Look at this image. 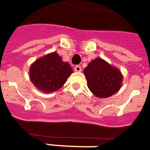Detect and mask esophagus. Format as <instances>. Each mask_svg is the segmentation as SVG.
<instances>
[{
    "label": "esophagus",
    "mask_w": 150,
    "mask_h": 150,
    "mask_svg": "<svg viewBox=\"0 0 150 150\" xmlns=\"http://www.w3.org/2000/svg\"><path fill=\"white\" fill-rule=\"evenodd\" d=\"M74 69L76 72H81V68L80 65H76V66L74 67Z\"/></svg>",
    "instance_id": "1"
}]
</instances>
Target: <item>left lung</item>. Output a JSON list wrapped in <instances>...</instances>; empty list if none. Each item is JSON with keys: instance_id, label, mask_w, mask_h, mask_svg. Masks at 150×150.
Returning a JSON list of instances; mask_svg holds the SVG:
<instances>
[{"instance_id": "obj_1", "label": "left lung", "mask_w": 150, "mask_h": 150, "mask_svg": "<svg viewBox=\"0 0 150 150\" xmlns=\"http://www.w3.org/2000/svg\"><path fill=\"white\" fill-rule=\"evenodd\" d=\"M90 90L98 98H108L118 92L123 76L120 71L101 58L92 60L84 69Z\"/></svg>"}]
</instances>
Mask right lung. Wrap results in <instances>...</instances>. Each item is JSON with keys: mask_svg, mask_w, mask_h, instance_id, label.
<instances>
[{"mask_svg": "<svg viewBox=\"0 0 150 150\" xmlns=\"http://www.w3.org/2000/svg\"><path fill=\"white\" fill-rule=\"evenodd\" d=\"M29 73L30 81L36 88L51 93L63 86L73 69L55 52L35 60L30 67Z\"/></svg>", "mask_w": 150, "mask_h": 150, "instance_id": "right-lung-1", "label": "right lung"}]
</instances>
